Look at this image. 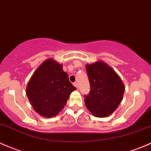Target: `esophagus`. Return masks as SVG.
Wrapping results in <instances>:
<instances>
[{
  "label": "esophagus",
  "mask_w": 151,
  "mask_h": 151,
  "mask_svg": "<svg viewBox=\"0 0 151 151\" xmlns=\"http://www.w3.org/2000/svg\"><path fill=\"white\" fill-rule=\"evenodd\" d=\"M73 85H74V87H76L77 88V82H74V83H73Z\"/></svg>",
  "instance_id": "34e87169"
}]
</instances>
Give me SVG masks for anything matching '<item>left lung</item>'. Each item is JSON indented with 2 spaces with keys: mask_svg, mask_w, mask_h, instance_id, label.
Masks as SVG:
<instances>
[{
  "mask_svg": "<svg viewBox=\"0 0 151 151\" xmlns=\"http://www.w3.org/2000/svg\"><path fill=\"white\" fill-rule=\"evenodd\" d=\"M90 92L84 95L87 108L98 117L110 115L122 100L125 87L120 77L106 63L99 61L86 65Z\"/></svg>",
  "mask_w": 151,
  "mask_h": 151,
  "instance_id": "left-lung-1",
  "label": "left lung"
}]
</instances>
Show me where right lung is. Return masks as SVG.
<instances>
[{"label":"right lung","mask_w":151,"mask_h":151,"mask_svg":"<svg viewBox=\"0 0 151 151\" xmlns=\"http://www.w3.org/2000/svg\"><path fill=\"white\" fill-rule=\"evenodd\" d=\"M62 67L54 59H46L38 67L27 84L26 95L34 110L43 117L57 115L76 89Z\"/></svg>","instance_id":"right-lung-1"}]
</instances>
